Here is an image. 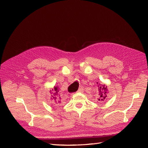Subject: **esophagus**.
I'll return each instance as SVG.
<instances>
[{"mask_svg":"<svg viewBox=\"0 0 148 148\" xmlns=\"http://www.w3.org/2000/svg\"><path fill=\"white\" fill-rule=\"evenodd\" d=\"M83 88H79V89L78 90V92H83Z\"/></svg>","mask_w":148,"mask_h":148,"instance_id":"1","label":"esophagus"}]
</instances>
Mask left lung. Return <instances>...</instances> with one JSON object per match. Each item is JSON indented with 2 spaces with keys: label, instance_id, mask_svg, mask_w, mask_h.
I'll list each match as a JSON object with an SVG mask.
<instances>
[{
  "label": "left lung",
  "instance_id": "obj_1",
  "mask_svg": "<svg viewBox=\"0 0 148 148\" xmlns=\"http://www.w3.org/2000/svg\"><path fill=\"white\" fill-rule=\"evenodd\" d=\"M97 84V89H98V98L97 101L99 102H104L106 101L107 94H108V89L106 84Z\"/></svg>",
  "mask_w": 148,
  "mask_h": 148
}]
</instances>
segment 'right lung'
<instances>
[{"label":"right lung","mask_w":148,"mask_h":148,"mask_svg":"<svg viewBox=\"0 0 148 148\" xmlns=\"http://www.w3.org/2000/svg\"><path fill=\"white\" fill-rule=\"evenodd\" d=\"M51 94H52V97L51 99H53V101H55V103L56 104H60V101L59 100V88H58L57 86H55L54 88H53L52 90L51 91Z\"/></svg>","instance_id":"right-lung-1"}]
</instances>
